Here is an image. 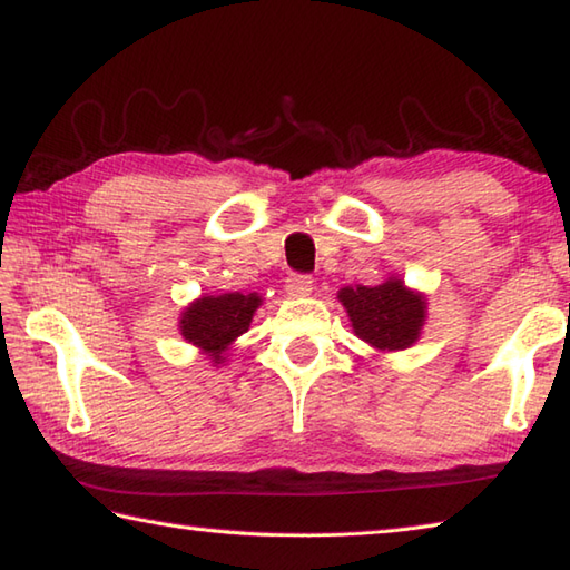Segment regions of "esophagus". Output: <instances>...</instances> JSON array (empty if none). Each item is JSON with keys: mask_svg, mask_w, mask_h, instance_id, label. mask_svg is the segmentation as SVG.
<instances>
[{"mask_svg": "<svg viewBox=\"0 0 570 570\" xmlns=\"http://www.w3.org/2000/svg\"><path fill=\"white\" fill-rule=\"evenodd\" d=\"M313 292V278L308 274H292L286 278V294L301 298Z\"/></svg>", "mask_w": 570, "mask_h": 570, "instance_id": "1", "label": "esophagus"}]
</instances>
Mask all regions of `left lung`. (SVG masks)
Instances as JSON below:
<instances>
[{
  "mask_svg": "<svg viewBox=\"0 0 570 570\" xmlns=\"http://www.w3.org/2000/svg\"><path fill=\"white\" fill-rule=\"evenodd\" d=\"M353 331L382 353L406 350L421 337L426 321V296L411 292L402 278H386L380 286H345L337 292Z\"/></svg>",
  "mask_w": 570,
  "mask_h": 570,
  "instance_id": "obj_1",
  "label": "left lung"
}]
</instances>
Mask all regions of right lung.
<instances>
[{
	"instance_id": "1",
	"label": "right lung",
	"mask_w": 570,
	"mask_h": 570,
	"mask_svg": "<svg viewBox=\"0 0 570 570\" xmlns=\"http://www.w3.org/2000/svg\"><path fill=\"white\" fill-rule=\"evenodd\" d=\"M262 306L257 294H223V296H200L180 313V335L188 343L200 347L215 365L225 362V350L242 333L249 331L254 311Z\"/></svg>"
}]
</instances>
